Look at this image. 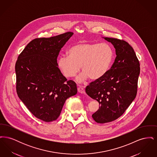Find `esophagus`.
<instances>
[{"mask_svg":"<svg viewBox=\"0 0 157 157\" xmlns=\"http://www.w3.org/2000/svg\"><path fill=\"white\" fill-rule=\"evenodd\" d=\"M78 91L79 93H81V94H84L85 93V90L84 88L81 86H79L78 88Z\"/></svg>","mask_w":157,"mask_h":157,"instance_id":"esophagus-1","label":"esophagus"}]
</instances>
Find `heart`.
Here are the masks:
<instances>
[{
	"instance_id": "1",
	"label": "heart",
	"mask_w": 157,
	"mask_h": 157,
	"mask_svg": "<svg viewBox=\"0 0 157 157\" xmlns=\"http://www.w3.org/2000/svg\"><path fill=\"white\" fill-rule=\"evenodd\" d=\"M68 55L60 56L58 66L67 78L77 75L81 66L83 73L77 79L79 82L88 77L92 80L102 77L110 69L113 59L112 48L106 43L80 42L70 47Z\"/></svg>"
}]
</instances>
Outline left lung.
Returning a JSON list of instances; mask_svg holds the SVG:
<instances>
[{
	"instance_id": "8db88e82",
	"label": "left lung",
	"mask_w": 157,
	"mask_h": 157,
	"mask_svg": "<svg viewBox=\"0 0 157 157\" xmlns=\"http://www.w3.org/2000/svg\"><path fill=\"white\" fill-rule=\"evenodd\" d=\"M103 38L114 46L116 58L107 73L90 83L85 90L100 105L92 115L100 124L117 120L125 111L136 97L140 73V62L132 46L116 38Z\"/></svg>"
}]
</instances>
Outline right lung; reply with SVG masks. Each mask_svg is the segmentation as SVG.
Returning a JSON list of instances; mask_svg holds the SVG:
<instances>
[{
    "mask_svg": "<svg viewBox=\"0 0 157 157\" xmlns=\"http://www.w3.org/2000/svg\"><path fill=\"white\" fill-rule=\"evenodd\" d=\"M73 34L32 40L16 63L17 95L35 117L45 122L56 120L65 101L77 94L75 82L67 81L57 63L61 48Z\"/></svg>",
    "mask_w": 157,
    "mask_h": 157,
    "instance_id": "1",
    "label": "right lung"
}]
</instances>
